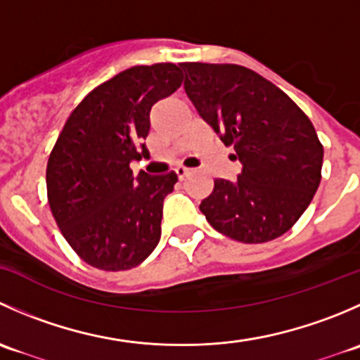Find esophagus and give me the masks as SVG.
<instances>
[{
	"mask_svg": "<svg viewBox=\"0 0 360 360\" xmlns=\"http://www.w3.org/2000/svg\"><path fill=\"white\" fill-rule=\"evenodd\" d=\"M174 170H176V174H177V177H179V179H184V177L190 174V169H186V167H183V165H177Z\"/></svg>",
	"mask_w": 360,
	"mask_h": 360,
	"instance_id": "1",
	"label": "esophagus"
}]
</instances>
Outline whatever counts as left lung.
Returning a JSON list of instances; mask_svg holds the SVG:
<instances>
[{
	"label": "left lung",
	"mask_w": 360,
	"mask_h": 360,
	"mask_svg": "<svg viewBox=\"0 0 360 360\" xmlns=\"http://www.w3.org/2000/svg\"><path fill=\"white\" fill-rule=\"evenodd\" d=\"M184 92L198 115L233 146L237 181H214L200 203L210 226L263 244L292 228L321 184L324 148L310 118L278 86L237 64L183 63Z\"/></svg>",
	"instance_id": "1"
}]
</instances>
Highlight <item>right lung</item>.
I'll return each mask as SVG.
<instances>
[{
	"label": "right lung",
	"instance_id": "obj_1",
	"mask_svg": "<svg viewBox=\"0 0 360 360\" xmlns=\"http://www.w3.org/2000/svg\"><path fill=\"white\" fill-rule=\"evenodd\" d=\"M181 86L176 64L134 66L94 89L57 137L46 163L50 209L72 250L90 266L130 270L157 248L163 198L176 172L134 177L146 157L150 111Z\"/></svg>",
	"mask_w": 360,
	"mask_h": 360
}]
</instances>
